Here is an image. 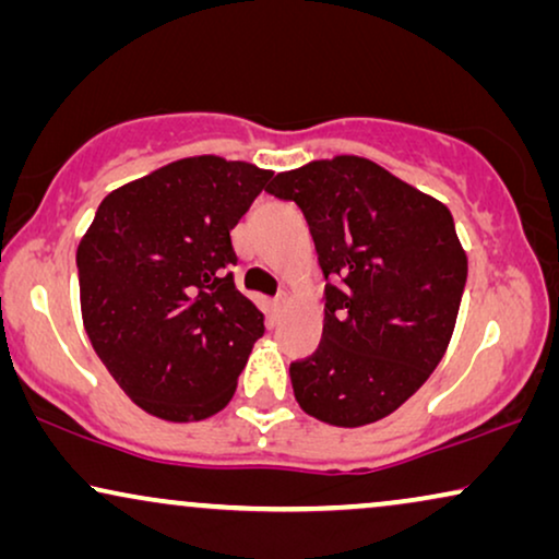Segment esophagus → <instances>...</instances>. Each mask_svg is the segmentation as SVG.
Masks as SVG:
<instances>
[{
    "label": "esophagus",
    "mask_w": 559,
    "mask_h": 559,
    "mask_svg": "<svg viewBox=\"0 0 559 559\" xmlns=\"http://www.w3.org/2000/svg\"><path fill=\"white\" fill-rule=\"evenodd\" d=\"M285 302H287V295L282 293V295H277V297H274V300H272V308H274V310H282V308H285Z\"/></svg>",
    "instance_id": "esophagus-1"
}]
</instances>
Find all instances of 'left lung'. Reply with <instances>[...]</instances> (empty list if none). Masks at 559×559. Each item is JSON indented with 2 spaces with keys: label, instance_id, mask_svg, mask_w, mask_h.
<instances>
[{
  "label": "left lung",
  "instance_id": "obj_1",
  "mask_svg": "<svg viewBox=\"0 0 559 559\" xmlns=\"http://www.w3.org/2000/svg\"><path fill=\"white\" fill-rule=\"evenodd\" d=\"M295 201L325 277L323 341L289 364L310 417L361 427L402 407L445 354L468 277L450 211L364 157L274 175Z\"/></svg>",
  "mask_w": 559,
  "mask_h": 559
}]
</instances>
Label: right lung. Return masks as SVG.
I'll list each match as a JSON object with an SVG mask.
<instances>
[{
    "mask_svg": "<svg viewBox=\"0 0 559 559\" xmlns=\"http://www.w3.org/2000/svg\"><path fill=\"white\" fill-rule=\"evenodd\" d=\"M270 170L188 157L114 190L79 243L91 346L129 400L190 423L231 402L264 316L234 285L231 228Z\"/></svg>",
    "mask_w": 559,
    "mask_h": 559,
    "instance_id": "obj_1",
    "label": "right lung"
}]
</instances>
